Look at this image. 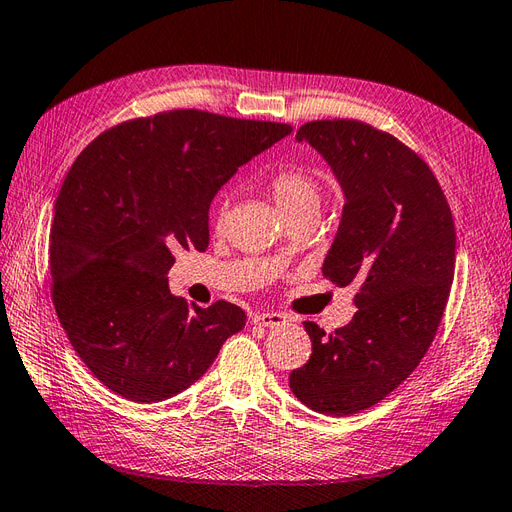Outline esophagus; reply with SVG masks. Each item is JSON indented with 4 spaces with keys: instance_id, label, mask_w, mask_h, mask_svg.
Masks as SVG:
<instances>
[{
    "instance_id": "esophagus-1",
    "label": "esophagus",
    "mask_w": 512,
    "mask_h": 512,
    "mask_svg": "<svg viewBox=\"0 0 512 512\" xmlns=\"http://www.w3.org/2000/svg\"><path fill=\"white\" fill-rule=\"evenodd\" d=\"M255 324L259 326H281L287 322V318L283 316V313H277V311H266V313H255L253 318Z\"/></svg>"
}]
</instances>
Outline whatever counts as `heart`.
Listing matches in <instances>:
<instances>
[{"label": "heart", "mask_w": 512, "mask_h": 512, "mask_svg": "<svg viewBox=\"0 0 512 512\" xmlns=\"http://www.w3.org/2000/svg\"><path fill=\"white\" fill-rule=\"evenodd\" d=\"M268 192L287 218L318 212L320 207V183L303 166H281L274 170L268 177ZM222 212L225 205L218 207V218Z\"/></svg>", "instance_id": "heart-1"}]
</instances>
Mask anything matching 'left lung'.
Masks as SVG:
<instances>
[{
  "instance_id": "obj_1",
  "label": "left lung",
  "mask_w": 512,
  "mask_h": 512,
  "mask_svg": "<svg viewBox=\"0 0 512 512\" xmlns=\"http://www.w3.org/2000/svg\"><path fill=\"white\" fill-rule=\"evenodd\" d=\"M296 140L324 157L344 190L322 274L357 285V313L331 335L305 322L313 350L290 389L309 409L342 417L387 398L424 359L450 296L456 231L437 177L387 131L311 121Z\"/></svg>"
}]
</instances>
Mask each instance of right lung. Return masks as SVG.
Listing matches in <instances>:
<instances>
[{
    "mask_svg": "<svg viewBox=\"0 0 512 512\" xmlns=\"http://www.w3.org/2000/svg\"><path fill=\"white\" fill-rule=\"evenodd\" d=\"M292 125L170 110L103 131L56 199L51 298L71 346L119 396L162 402L207 372L246 313L168 290L173 248L205 251L216 192Z\"/></svg>",
    "mask_w": 512,
    "mask_h": 512,
    "instance_id": "obj_1",
    "label": "right lung"
}]
</instances>
